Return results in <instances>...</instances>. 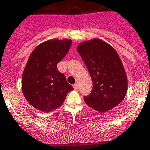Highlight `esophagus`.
<instances>
[{
	"label": "esophagus",
	"instance_id": "34e87169",
	"mask_svg": "<svg viewBox=\"0 0 150 150\" xmlns=\"http://www.w3.org/2000/svg\"><path fill=\"white\" fill-rule=\"evenodd\" d=\"M73 87H74V89H75V90H77L78 88H79V85H78V84L75 83L74 85H73Z\"/></svg>",
	"mask_w": 150,
	"mask_h": 150
}]
</instances>
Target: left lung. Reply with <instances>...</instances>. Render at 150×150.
I'll return each mask as SVG.
<instances>
[{"label": "left lung", "instance_id": "obj_1", "mask_svg": "<svg viewBox=\"0 0 150 150\" xmlns=\"http://www.w3.org/2000/svg\"><path fill=\"white\" fill-rule=\"evenodd\" d=\"M93 81V91L84 97L85 103L99 112L110 110L121 103L127 91V76L113 47L93 38L76 47Z\"/></svg>", "mask_w": 150, "mask_h": 150}]
</instances>
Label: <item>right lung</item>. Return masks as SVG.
<instances>
[{
	"label": "right lung",
	"mask_w": 150,
	"mask_h": 150,
	"mask_svg": "<svg viewBox=\"0 0 150 150\" xmlns=\"http://www.w3.org/2000/svg\"><path fill=\"white\" fill-rule=\"evenodd\" d=\"M72 43V40L54 38L39 44L28 57L22 76V91L27 102L48 112L63 104L74 88L57 70Z\"/></svg>",
	"instance_id": "obj_1"
}]
</instances>
